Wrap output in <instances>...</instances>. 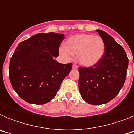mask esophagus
<instances>
[{"label": "esophagus", "instance_id": "34e87169", "mask_svg": "<svg viewBox=\"0 0 134 134\" xmlns=\"http://www.w3.org/2000/svg\"><path fill=\"white\" fill-rule=\"evenodd\" d=\"M72 68L74 70H77L78 69V66L76 64H74L72 66Z\"/></svg>", "mask_w": 134, "mask_h": 134}]
</instances>
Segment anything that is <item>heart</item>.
Segmentation results:
<instances>
[{"label": "heart", "mask_w": 134, "mask_h": 134, "mask_svg": "<svg viewBox=\"0 0 134 134\" xmlns=\"http://www.w3.org/2000/svg\"><path fill=\"white\" fill-rule=\"evenodd\" d=\"M60 49L65 56L77 55L79 63L86 67L97 64L102 59L105 50L103 40L92 34H76L70 37Z\"/></svg>", "instance_id": "1"}]
</instances>
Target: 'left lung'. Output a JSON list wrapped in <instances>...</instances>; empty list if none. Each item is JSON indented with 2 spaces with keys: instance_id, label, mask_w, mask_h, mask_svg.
Here are the masks:
<instances>
[{
  "instance_id": "8db88e82",
  "label": "left lung",
  "mask_w": 134,
  "mask_h": 134,
  "mask_svg": "<svg viewBox=\"0 0 134 134\" xmlns=\"http://www.w3.org/2000/svg\"><path fill=\"white\" fill-rule=\"evenodd\" d=\"M97 31L103 40L105 54L97 64L79 68V87L81 97L88 103L99 105L115 97L127 75L128 58L122 46L103 31Z\"/></svg>"
}]
</instances>
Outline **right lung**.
<instances>
[{"label":"right lung","instance_id":"right-lung-1","mask_svg":"<svg viewBox=\"0 0 134 134\" xmlns=\"http://www.w3.org/2000/svg\"><path fill=\"white\" fill-rule=\"evenodd\" d=\"M64 35L37 34L18 45L9 65V78L15 92L26 102L43 105L56 95L72 63L60 64L54 59Z\"/></svg>","mask_w":134,"mask_h":134}]
</instances>
